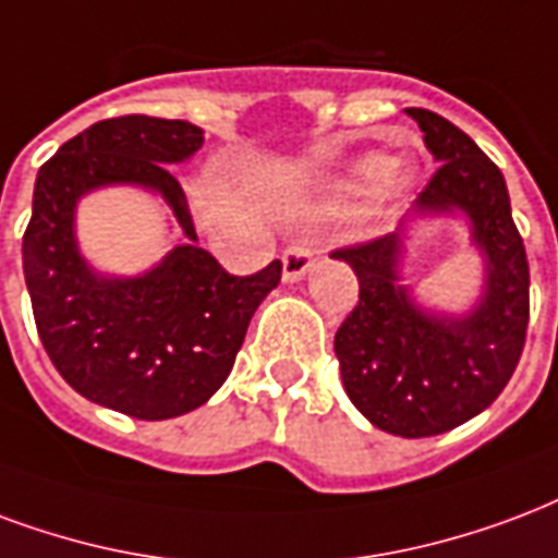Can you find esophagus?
Instances as JSON below:
<instances>
[{
    "instance_id": "esophagus-1",
    "label": "esophagus",
    "mask_w": 558,
    "mask_h": 558,
    "mask_svg": "<svg viewBox=\"0 0 558 558\" xmlns=\"http://www.w3.org/2000/svg\"><path fill=\"white\" fill-rule=\"evenodd\" d=\"M280 259H283V280L295 283L316 266V247H311L307 242H299V245L287 247Z\"/></svg>"
}]
</instances>
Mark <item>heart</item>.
I'll return each instance as SVG.
<instances>
[{"mask_svg":"<svg viewBox=\"0 0 558 558\" xmlns=\"http://www.w3.org/2000/svg\"><path fill=\"white\" fill-rule=\"evenodd\" d=\"M393 174V162L387 156H366L354 168V185H375Z\"/></svg>","mask_w":558,"mask_h":558,"instance_id":"heart-1","label":"heart"}]
</instances>
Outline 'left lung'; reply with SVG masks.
I'll return each instance as SVG.
<instances>
[{
	"instance_id": "left-lung-1",
	"label": "left lung",
	"mask_w": 558,
	"mask_h": 558,
	"mask_svg": "<svg viewBox=\"0 0 558 558\" xmlns=\"http://www.w3.org/2000/svg\"><path fill=\"white\" fill-rule=\"evenodd\" d=\"M437 168L411 213H464L485 257V292L468 316L416 307L399 283L405 221L387 236L337 247L361 295L333 352L342 387L375 428L432 437L468 423L502 393L521 361L530 325V263L514 227L502 171L468 132L428 109H408Z\"/></svg>"
}]
</instances>
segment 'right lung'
Returning a JSON list of instances; mask_svg holds the SVG:
<instances>
[{
    "label": "right lung",
    "mask_w": 558,
    "mask_h": 558,
    "mask_svg": "<svg viewBox=\"0 0 558 558\" xmlns=\"http://www.w3.org/2000/svg\"><path fill=\"white\" fill-rule=\"evenodd\" d=\"M201 144L195 123L123 114L64 142L37 171L23 275L40 342L76 393L135 420L204 405L233 369L259 301L280 283V259L239 278L197 247L168 165L185 162ZM114 182L159 191L190 239L142 279L97 276L75 245V201Z\"/></svg>",
    "instance_id": "1"
}]
</instances>
